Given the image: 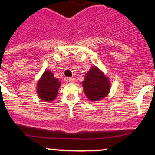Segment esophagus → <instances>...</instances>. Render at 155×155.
Masks as SVG:
<instances>
[{
    "mask_svg": "<svg viewBox=\"0 0 155 155\" xmlns=\"http://www.w3.org/2000/svg\"><path fill=\"white\" fill-rule=\"evenodd\" d=\"M68 81L69 82H71V83H74V82H75V78H68Z\"/></svg>",
    "mask_w": 155,
    "mask_h": 155,
    "instance_id": "obj_1",
    "label": "esophagus"
}]
</instances>
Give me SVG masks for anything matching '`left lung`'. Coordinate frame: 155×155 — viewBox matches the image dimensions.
Instances as JSON below:
<instances>
[{
  "label": "left lung",
  "mask_w": 155,
  "mask_h": 155,
  "mask_svg": "<svg viewBox=\"0 0 155 155\" xmlns=\"http://www.w3.org/2000/svg\"><path fill=\"white\" fill-rule=\"evenodd\" d=\"M82 84L87 98L93 102L102 99L106 96L110 87L106 76L96 67H92L86 74Z\"/></svg>",
  "instance_id": "8db88e82"
}]
</instances>
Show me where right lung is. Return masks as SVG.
Masks as SVG:
<instances>
[{"instance_id": "obj_1", "label": "right lung", "mask_w": 155, "mask_h": 155, "mask_svg": "<svg viewBox=\"0 0 155 155\" xmlns=\"http://www.w3.org/2000/svg\"><path fill=\"white\" fill-rule=\"evenodd\" d=\"M61 85V81L53 77L51 71H46L37 84V93L39 98L46 102L55 99Z\"/></svg>"}]
</instances>
